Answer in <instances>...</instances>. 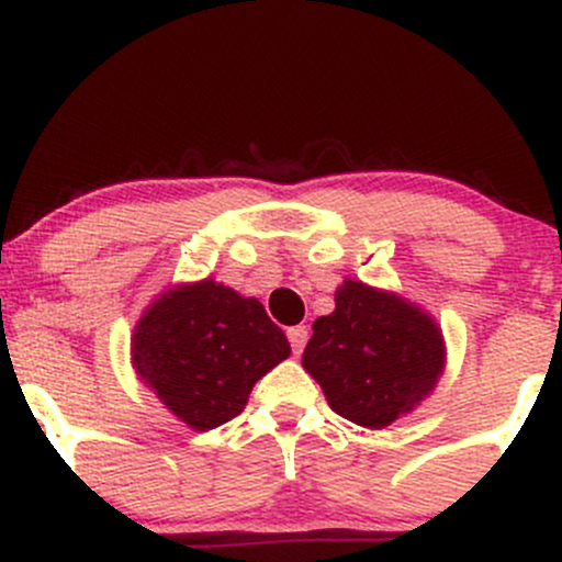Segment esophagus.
Instances as JSON below:
<instances>
[{
    "instance_id": "obj_1",
    "label": "esophagus",
    "mask_w": 562,
    "mask_h": 562,
    "mask_svg": "<svg viewBox=\"0 0 562 562\" xmlns=\"http://www.w3.org/2000/svg\"><path fill=\"white\" fill-rule=\"evenodd\" d=\"M288 340H290V348H293V353H301L303 346H306V340H308L306 325L290 327V330H288Z\"/></svg>"
}]
</instances>
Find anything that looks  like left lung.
Returning <instances> with one entry per match:
<instances>
[{
	"label": "left lung",
	"instance_id": "1",
	"mask_svg": "<svg viewBox=\"0 0 562 562\" xmlns=\"http://www.w3.org/2000/svg\"><path fill=\"white\" fill-rule=\"evenodd\" d=\"M303 370L333 412L364 428H385L436 385L443 340L436 322L412 303L346 280L335 312L312 325Z\"/></svg>",
	"mask_w": 562,
	"mask_h": 562
}]
</instances>
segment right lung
I'll return each mask as SVG.
<instances>
[{"mask_svg":"<svg viewBox=\"0 0 562 562\" xmlns=\"http://www.w3.org/2000/svg\"><path fill=\"white\" fill-rule=\"evenodd\" d=\"M132 353L139 378L179 420L211 430L240 415L256 380L288 359L290 344L259 301L205 280L153 303Z\"/></svg>","mask_w":562,"mask_h":562,"instance_id":"obj_1","label":"right lung"}]
</instances>
